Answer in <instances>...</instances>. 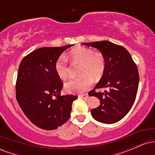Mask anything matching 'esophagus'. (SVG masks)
<instances>
[{
	"label": "esophagus",
	"instance_id": "1",
	"mask_svg": "<svg viewBox=\"0 0 155 155\" xmlns=\"http://www.w3.org/2000/svg\"><path fill=\"white\" fill-rule=\"evenodd\" d=\"M79 97L84 99H87L89 97L88 94H83V95H79Z\"/></svg>",
	"mask_w": 155,
	"mask_h": 155
}]
</instances>
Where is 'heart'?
Wrapping results in <instances>:
<instances>
[{"label": "heart", "mask_w": 155, "mask_h": 155, "mask_svg": "<svg viewBox=\"0 0 155 155\" xmlns=\"http://www.w3.org/2000/svg\"><path fill=\"white\" fill-rule=\"evenodd\" d=\"M67 58L73 63L81 64L79 74L81 76L71 79L64 85L68 92H81L87 90L92 84V79L98 80L104 75L106 69V59L102 53L95 51L89 48L79 47L73 49ZM54 71L57 76L61 79H65L70 71L68 60L62 55L56 60Z\"/></svg>", "instance_id": "b5f03b06"}]
</instances>
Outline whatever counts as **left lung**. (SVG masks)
Wrapping results in <instances>:
<instances>
[{
    "label": "left lung",
    "instance_id": "obj_1",
    "mask_svg": "<svg viewBox=\"0 0 155 155\" xmlns=\"http://www.w3.org/2000/svg\"><path fill=\"white\" fill-rule=\"evenodd\" d=\"M99 49L106 59V69L94 90L89 92L100 100V106L91 110L95 120L113 124L126 116L136 100L139 74L128 51L108 41L83 43ZM108 88L110 91L96 93V88Z\"/></svg>",
    "mask_w": 155,
    "mask_h": 155
}]
</instances>
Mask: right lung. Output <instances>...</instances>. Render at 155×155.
Wrapping results in <instances>:
<instances>
[{
  "label": "right lung",
  "mask_w": 155,
  "mask_h": 155,
  "mask_svg": "<svg viewBox=\"0 0 155 155\" xmlns=\"http://www.w3.org/2000/svg\"><path fill=\"white\" fill-rule=\"evenodd\" d=\"M72 46L39 48L25 57L19 65L16 98L26 117L41 129L54 130L67 122L73 101L77 98L60 95L63 83L54 71L56 60Z\"/></svg>",
  "instance_id": "right-lung-1"
}]
</instances>
